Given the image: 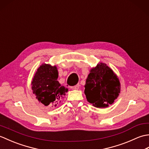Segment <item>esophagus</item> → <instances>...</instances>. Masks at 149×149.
Returning a JSON list of instances; mask_svg holds the SVG:
<instances>
[{"label": "esophagus", "mask_w": 149, "mask_h": 149, "mask_svg": "<svg viewBox=\"0 0 149 149\" xmlns=\"http://www.w3.org/2000/svg\"><path fill=\"white\" fill-rule=\"evenodd\" d=\"M70 88L72 90H78L79 88V84H76V85H75V86H71Z\"/></svg>", "instance_id": "obj_1"}]
</instances>
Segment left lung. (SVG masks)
<instances>
[{"label":"left lung","instance_id":"left-lung-1","mask_svg":"<svg viewBox=\"0 0 149 149\" xmlns=\"http://www.w3.org/2000/svg\"><path fill=\"white\" fill-rule=\"evenodd\" d=\"M84 87L87 100L97 107H106L113 104L120 91L118 79L104 63L91 70Z\"/></svg>","mask_w":149,"mask_h":149}]
</instances>
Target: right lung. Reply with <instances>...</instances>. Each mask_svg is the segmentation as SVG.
<instances>
[{
  "mask_svg": "<svg viewBox=\"0 0 149 149\" xmlns=\"http://www.w3.org/2000/svg\"><path fill=\"white\" fill-rule=\"evenodd\" d=\"M58 72L56 66L42 65L38 69L32 81V90L40 102L45 106H56L68 91L57 81Z\"/></svg>",
  "mask_w": 149,
  "mask_h": 149,
  "instance_id": "add662e5",
  "label": "right lung"
}]
</instances>
